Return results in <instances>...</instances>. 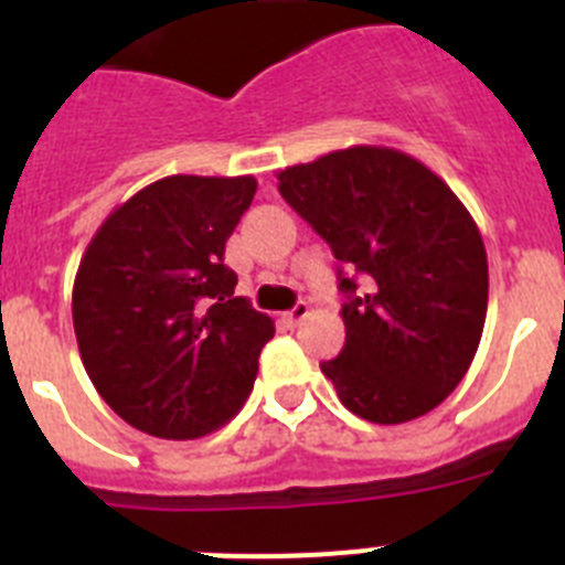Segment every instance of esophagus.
<instances>
[{
    "label": "esophagus",
    "instance_id": "1",
    "mask_svg": "<svg viewBox=\"0 0 565 565\" xmlns=\"http://www.w3.org/2000/svg\"><path fill=\"white\" fill-rule=\"evenodd\" d=\"M308 311H311V306H308V302H297V306L286 313V319L291 322V326H299V322L308 317Z\"/></svg>",
    "mask_w": 565,
    "mask_h": 565
}]
</instances>
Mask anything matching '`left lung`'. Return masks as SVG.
<instances>
[{
    "label": "left lung",
    "mask_w": 565,
    "mask_h": 565,
    "mask_svg": "<svg viewBox=\"0 0 565 565\" xmlns=\"http://www.w3.org/2000/svg\"><path fill=\"white\" fill-rule=\"evenodd\" d=\"M277 181L348 268H339L344 348L319 364L339 402L373 424L430 413L456 391L483 333L489 274L476 221L398 149H339Z\"/></svg>",
    "instance_id": "left-lung-1"
}]
</instances>
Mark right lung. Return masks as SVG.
I'll list each match as a JSON object with an SVG mask.
<instances>
[{
  "instance_id": "obj_1",
  "label": "right lung",
  "mask_w": 565,
  "mask_h": 565,
  "mask_svg": "<svg viewBox=\"0 0 565 565\" xmlns=\"http://www.w3.org/2000/svg\"><path fill=\"white\" fill-rule=\"evenodd\" d=\"M257 181L172 174L115 209L73 286L89 382L135 430L186 441L239 413L274 322L234 297L226 239Z\"/></svg>"
}]
</instances>
